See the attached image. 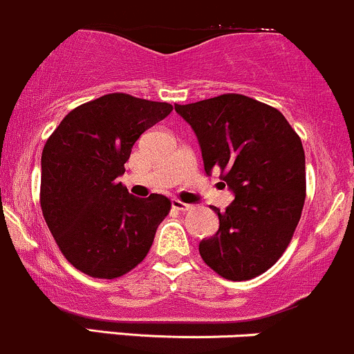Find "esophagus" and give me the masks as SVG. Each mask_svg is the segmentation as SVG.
<instances>
[{
	"instance_id": "obj_1",
	"label": "esophagus",
	"mask_w": 354,
	"mask_h": 354,
	"mask_svg": "<svg viewBox=\"0 0 354 354\" xmlns=\"http://www.w3.org/2000/svg\"><path fill=\"white\" fill-rule=\"evenodd\" d=\"M172 208L177 209V212H189V209H191L192 206L187 205V203L178 201V199H172Z\"/></svg>"
}]
</instances>
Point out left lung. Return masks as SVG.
<instances>
[{
    "label": "left lung",
    "instance_id": "obj_1",
    "mask_svg": "<svg viewBox=\"0 0 354 354\" xmlns=\"http://www.w3.org/2000/svg\"><path fill=\"white\" fill-rule=\"evenodd\" d=\"M201 146L205 172L236 199L220 212L218 232L199 243L203 261L220 277L250 281L277 263L291 243L306 198L299 136L274 106L244 94L176 104Z\"/></svg>",
    "mask_w": 354,
    "mask_h": 354
}]
</instances>
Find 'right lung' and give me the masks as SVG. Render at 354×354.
<instances>
[{
	"label": "right lung",
	"instance_id": "add662e5",
	"mask_svg": "<svg viewBox=\"0 0 354 354\" xmlns=\"http://www.w3.org/2000/svg\"><path fill=\"white\" fill-rule=\"evenodd\" d=\"M172 104L111 93L73 108L41 156V209L63 257L86 275L117 279L148 254L170 212L163 194L136 198L117 178L132 146Z\"/></svg>",
	"mask_w": 354,
	"mask_h": 354
}]
</instances>
